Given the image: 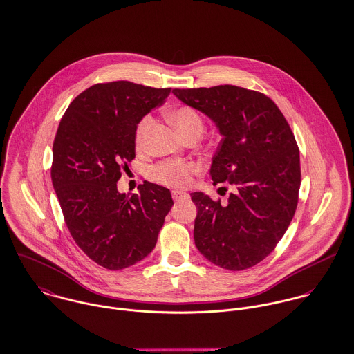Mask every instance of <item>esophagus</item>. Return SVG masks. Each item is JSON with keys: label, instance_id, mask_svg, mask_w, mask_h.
Listing matches in <instances>:
<instances>
[{"label": "esophagus", "instance_id": "obj_1", "mask_svg": "<svg viewBox=\"0 0 354 354\" xmlns=\"http://www.w3.org/2000/svg\"><path fill=\"white\" fill-rule=\"evenodd\" d=\"M171 196H173V199H174L176 202H178V201H185V199L189 198V195H188L187 192H183V191H173V192H171Z\"/></svg>", "mask_w": 354, "mask_h": 354}]
</instances>
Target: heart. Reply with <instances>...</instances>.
<instances>
[{"instance_id": "obj_1", "label": "heart", "mask_w": 354, "mask_h": 354, "mask_svg": "<svg viewBox=\"0 0 354 354\" xmlns=\"http://www.w3.org/2000/svg\"><path fill=\"white\" fill-rule=\"evenodd\" d=\"M169 118L184 140L188 137H201L205 130V120L202 118V115L189 106H181L174 109L170 113ZM151 123H152V118L149 115H145L138 122L136 129L137 147L144 145ZM196 170H198V166L189 162L166 160L152 167L151 177L155 181L170 185V187H185L191 183V176Z\"/></svg>"}]
</instances>
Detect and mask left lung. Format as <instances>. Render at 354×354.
Returning a JSON list of instances; mask_svg holds the SVG:
<instances>
[{
	"instance_id": "8db88e82",
	"label": "left lung",
	"mask_w": 354,
	"mask_h": 354,
	"mask_svg": "<svg viewBox=\"0 0 354 354\" xmlns=\"http://www.w3.org/2000/svg\"><path fill=\"white\" fill-rule=\"evenodd\" d=\"M173 95L214 122L223 140L210 176L235 188L227 202L191 194L196 248L220 268H251L273 251L297 209L301 165L290 124L268 96L234 85Z\"/></svg>"
}]
</instances>
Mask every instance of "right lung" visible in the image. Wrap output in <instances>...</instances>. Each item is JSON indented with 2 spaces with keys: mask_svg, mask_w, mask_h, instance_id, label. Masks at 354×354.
Masks as SVG:
<instances>
[{
  "mask_svg": "<svg viewBox=\"0 0 354 354\" xmlns=\"http://www.w3.org/2000/svg\"><path fill=\"white\" fill-rule=\"evenodd\" d=\"M170 91L129 81L97 84L78 95L60 120L52 184L73 239L106 269L144 259L173 206L170 191L148 181L130 196L117 188L120 169L136 156L138 122Z\"/></svg>",
  "mask_w": 354,
  "mask_h": 354,
  "instance_id": "add662e5",
  "label": "right lung"
}]
</instances>
